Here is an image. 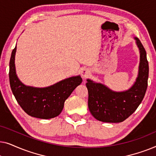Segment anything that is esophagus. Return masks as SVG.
Returning <instances> with one entry per match:
<instances>
[{
    "mask_svg": "<svg viewBox=\"0 0 156 156\" xmlns=\"http://www.w3.org/2000/svg\"><path fill=\"white\" fill-rule=\"evenodd\" d=\"M81 74H82V76L83 79H86L87 77H88L90 74V71L88 69H86V68H84L81 70Z\"/></svg>",
    "mask_w": 156,
    "mask_h": 156,
    "instance_id": "obj_1",
    "label": "esophagus"
}]
</instances>
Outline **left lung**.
<instances>
[{"instance_id":"8db88e82","label":"left lung","mask_w":156,"mask_h":156,"mask_svg":"<svg viewBox=\"0 0 156 156\" xmlns=\"http://www.w3.org/2000/svg\"><path fill=\"white\" fill-rule=\"evenodd\" d=\"M140 52V62L136 82L128 90L115 91L105 84L87 79L89 112L98 121L120 123L126 120L141 103L148 87V62L139 39L134 37Z\"/></svg>"}]
</instances>
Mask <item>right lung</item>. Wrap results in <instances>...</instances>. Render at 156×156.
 <instances>
[{
  "instance_id": "right-lung-1",
  "label": "right lung",
  "mask_w": 156,
  "mask_h": 156,
  "mask_svg": "<svg viewBox=\"0 0 156 156\" xmlns=\"http://www.w3.org/2000/svg\"><path fill=\"white\" fill-rule=\"evenodd\" d=\"M16 46L10 60L9 80L12 94L19 105L29 116L49 119L60 114L65 100L82 82L80 75L65 79L47 87L26 86L16 74L15 57Z\"/></svg>"
}]
</instances>
